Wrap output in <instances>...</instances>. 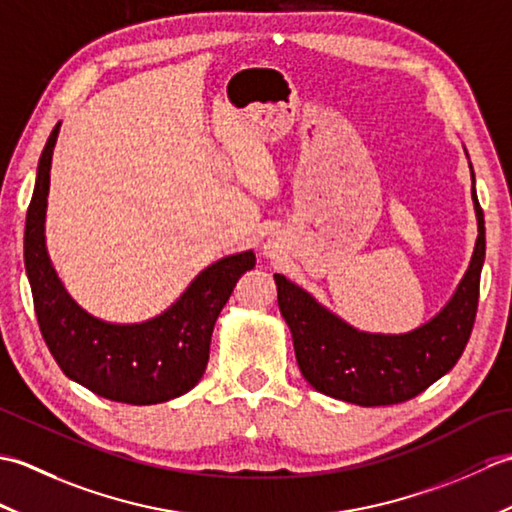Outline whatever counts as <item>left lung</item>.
<instances>
[{
  "label": "left lung",
  "instance_id": "1",
  "mask_svg": "<svg viewBox=\"0 0 512 512\" xmlns=\"http://www.w3.org/2000/svg\"><path fill=\"white\" fill-rule=\"evenodd\" d=\"M473 202L480 235L471 266L449 306L409 334L358 332L321 308L306 290L275 275L279 310L290 325L299 369L314 389L363 407L398 405L422 394L460 361L473 332L486 255L484 213L475 187Z\"/></svg>",
  "mask_w": 512,
  "mask_h": 512
}]
</instances>
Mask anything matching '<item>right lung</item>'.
<instances>
[{
	"label": "right lung",
	"mask_w": 512,
	"mask_h": 512,
	"mask_svg": "<svg viewBox=\"0 0 512 512\" xmlns=\"http://www.w3.org/2000/svg\"><path fill=\"white\" fill-rule=\"evenodd\" d=\"M59 125L41 151L24 237L26 273L43 341L65 376L103 398L156 405L187 394L204 374L213 325L237 279L255 266V253L224 257L202 270L187 292L151 321L112 325L90 317L63 290L43 237Z\"/></svg>",
	"instance_id": "obj_1"
}]
</instances>
